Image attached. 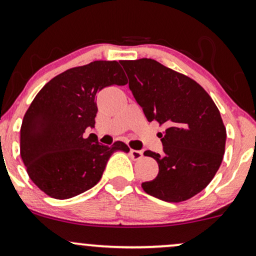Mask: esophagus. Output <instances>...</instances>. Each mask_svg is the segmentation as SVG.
<instances>
[{
	"label": "esophagus",
	"mask_w": 256,
	"mask_h": 256,
	"mask_svg": "<svg viewBox=\"0 0 256 256\" xmlns=\"http://www.w3.org/2000/svg\"><path fill=\"white\" fill-rule=\"evenodd\" d=\"M130 156H131V158H134V160H140L142 157H143V152L142 151H138V150H130Z\"/></svg>",
	"instance_id": "esophagus-1"
}]
</instances>
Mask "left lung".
I'll return each mask as SVG.
<instances>
[{"label": "left lung", "mask_w": 256, "mask_h": 256, "mask_svg": "<svg viewBox=\"0 0 256 256\" xmlns=\"http://www.w3.org/2000/svg\"><path fill=\"white\" fill-rule=\"evenodd\" d=\"M120 64L148 120L166 126L163 154L144 152L157 160L160 171L142 188L166 202L192 198L212 182L224 154L227 132L218 106L195 80L156 60Z\"/></svg>", "instance_id": "left-lung-1"}]
</instances>
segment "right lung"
<instances>
[{
  "instance_id": "add662e5",
  "label": "right lung",
  "mask_w": 256,
  "mask_h": 256,
  "mask_svg": "<svg viewBox=\"0 0 256 256\" xmlns=\"http://www.w3.org/2000/svg\"><path fill=\"white\" fill-rule=\"evenodd\" d=\"M117 61H93L54 76L42 87L21 125L20 154L28 176L46 195L67 200L99 182L113 152H128L122 142L111 146L84 137L94 128L96 96L112 85H126Z\"/></svg>"
}]
</instances>
